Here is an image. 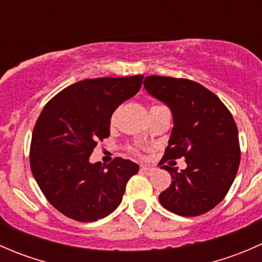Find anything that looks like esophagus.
<instances>
[{"label":"esophagus","mask_w":262,"mask_h":262,"mask_svg":"<svg viewBox=\"0 0 262 262\" xmlns=\"http://www.w3.org/2000/svg\"><path fill=\"white\" fill-rule=\"evenodd\" d=\"M155 170H156V168L150 167V166H142V167H141L142 172L147 173V175H150V173H153V172H155Z\"/></svg>","instance_id":"1"}]
</instances>
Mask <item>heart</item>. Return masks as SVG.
<instances>
[{
    "mask_svg": "<svg viewBox=\"0 0 262 262\" xmlns=\"http://www.w3.org/2000/svg\"><path fill=\"white\" fill-rule=\"evenodd\" d=\"M155 106H158V105H153L152 107H155ZM115 118H116V112H114L113 113V115H112V119H110V120H112V123H114L115 121ZM130 150L132 152L134 153V155H141V152H139V148H137V147H132L130 148Z\"/></svg>",
    "mask_w": 262,
    "mask_h": 262,
    "instance_id": "obj_1",
    "label": "heart"
}]
</instances>
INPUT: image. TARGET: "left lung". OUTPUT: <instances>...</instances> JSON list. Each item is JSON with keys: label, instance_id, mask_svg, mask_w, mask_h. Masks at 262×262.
<instances>
[{"label": "left lung", "instance_id": "8db88e82", "mask_svg": "<svg viewBox=\"0 0 262 262\" xmlns=\"http://www.w3.org/2000/svg\"><path fill=\"white\" fill-rule=\"evenodd\" d=\"M144 87L172 112V133L161 161L185 157L187 163L181 172L162 166L172 181L158 200L182 216L209 212L224 199L238 171L241 148L233 116L215 94L195 81L148 76Z\"/></svg>", "mask_w": 262, "mask_h": 262}]
</instances>
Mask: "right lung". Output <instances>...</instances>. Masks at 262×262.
Returning a JSON list of instances; mask_svg holds the SVG:
<instances>
[{
  "instance_id": "obj_1",
  "label": "right lung",
  "mask_w": 262,
  "mask_h": 262,
  "mask_svg": "<svg viewBox=\"0 0 262 262\" xmlns=\"http://www.w3.org/2000/svg\"><path fill=\"white\" fill-rule=\"evenodd\" d=\"M143 76L89 78L55 95L41 110L31 136L30 168L47 200L78 222L109 215L123 199L137 163L116 157L107 166L90 163L100 141L110 136V118L139 91Z\"/></svg>"
}]
</instances>
